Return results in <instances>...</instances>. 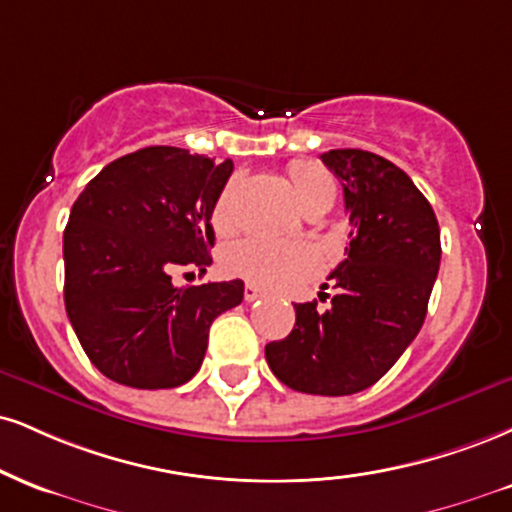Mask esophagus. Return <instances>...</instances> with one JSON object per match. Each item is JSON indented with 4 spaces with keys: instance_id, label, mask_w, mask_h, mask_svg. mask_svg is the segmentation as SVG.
Masks as SVG:
<instances>
[{
    "instance_id": "esophagus-1",
    "label": "esophagus",
    "mask_w": 512,
    "mask_h": 512,
    "mask_svg": "<svg viewBox=\"0 0 512 512\" xmlns=\"http://www.w3.org/2000/svg\"><path fill=\"white\" fill-rule=\"evenodd\" d=\"M243 295H245V303H255L257 298H262V291L260 288L255 286V283H245V291H243Z\"/></svg>"
}]
</instances>
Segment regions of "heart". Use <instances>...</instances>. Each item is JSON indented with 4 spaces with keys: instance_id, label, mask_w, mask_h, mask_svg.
Returning a JSON list of instances; mask_svg holds the SVG:
<instances>
[{
    "instance_id": "1",
    "label": "heart",
    "mask_w": 512,
    "mask_h": 512,
    "mask_svg": "<svg viewBox=\"0 0 512 512\" xmlns=\"http://www.w3.org/2000/svg\"><path fill=\"white\" fill-rule=\"evenodd\" d=\"M288 176H291L295 195L303 202V207L315 205L319 200L334 202L336 186L322 166L295 162L288 166ZM233 200H236V181L226 183L212 207V226L217 231L233 229V221H236ZM224 269L250 283H260V286L288 288L315 274L319 269V257L305 243H281V240L252 236L226 248Z\"/></svg>"
}]
</instances>
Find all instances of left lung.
<instances>
[{"label":"left lung","instance_id":"left-lung-1","mask_svg":"<svg viewBox=\"0 0 512 512\" xmlns=\"http://www.w3.org/2000/svg\"><path fill=\"white\" fill-rule=\"evenodd\" d=\"M322 162L341 181L350 217L348 255L329 276L336 295L326 312L295 305L293 331L264 355L288 389L350 396L377 384L420 334L441 236L427 197L389 159L329 150Z\"/></svg>","mask_w":512,"mask_h":512}]
</instances>
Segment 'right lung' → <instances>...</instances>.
I'll return each instance as SVG.
<instances>
[{"label": "right lung", "instance_id": "obj_1", "mask_svg": "<svg viewBox=\"0 0 512 512\" xmlns=\"http://www.w3.org/2000/svg\"><path fill=\"white\" fill-rule=\"evenodd\" d=\"M233 162L181 147L114 159L73 202L64 231V303L85 355L133 389L195 377L209 326L243 300V281L176 288L171 272L212 264L209 224Z\"/></svg>", "mask_w": 512, "mask_h": 512}]
</instances>
